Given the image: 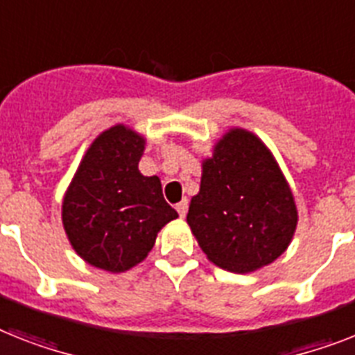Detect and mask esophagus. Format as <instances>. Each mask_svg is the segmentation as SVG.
Returning a JSON list of instances; mask_svg holds the SVG:
<instances>
[{
    "label": "esophagus",
    "mask_w": 355,
    "mask_h": 355,
    "mask_svg": "<svg viewBox=\"0 0 355 355\" xmlns=\"http://www.w3.org/2000/svg\"><path fill=\"white\" fill-rule=\"evenodd\" d=\"M175 210L180 212L181 218H184V216H187V210H189V201H187V199H183L181 203L175 205Z\"/></svg>",
    "instance_id": "obj_1"
}]
</instances>
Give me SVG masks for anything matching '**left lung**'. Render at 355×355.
Here are the masks:
<instances>
[{
  "label": "left lung",
  "mask_w": 355,
  "mask_h": 355,
  "mask_svg": "<svg viewBox=\"0 0 355 355\" xmlns=\"http://www.w3.org/2000/svg\"><path fill=\"white\" fill-rule=\"evenodd\" d=\"M187 221L210 261L245 274L286 250L297 210L270 150L254 134L234 128L205 159Z\"/></svg>",
  "instance_id": "1"
}]
</instances>
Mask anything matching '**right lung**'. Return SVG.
<instances>
[{
  "label": "right lung",
  "mask_w": 355,
  "mask_h": 355,
  "mask_svg": "<svg viewBox=\"0 0 355 355\" xmlns=\"http://www.w3.org/2000/svg\"><path fill=\"white\" fill-rule=\"evenodd\" d=\"M145 139L116 125L85 154L63 199V227L92 266L125 272L143 261L156 236L178 212L166 203L157 175L139 172Z\"/></svg>",
  "instance_id": "obj_1"
}]
</instances>
